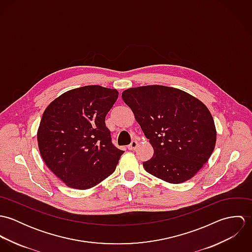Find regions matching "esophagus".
<instances>
[{
  "instance_id": "esophagus-1",
  "label": "esophagus",
  "mask_w": 252,
  "mask_h": 252,
  "mask_svg": "<svg viewBox=\"0 0 252 252\" xmlns=\"http://www.w3.org/2000/svg\"><path fill=\"white\" fill-rule=\"evenodd\" d=\"M137 146H138V143L135 142V141H133L131 144L128 145V149H129V150H136Z\"/></svg>"
}]
</instances>
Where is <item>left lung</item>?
Listing matches in <instances>:
<instances>
[{
    "label": "left lung",
    "instance_id": "1",
    "mask_svg": "<svg viewBox=\"0 0 252 252\" xmlns=\"http://www.w3.org/2000/svg\"><path fill=\"white\" fill-rule=\"evenodd\" d=\"M122 99L153 147V156L143 163L147 173L181 183L208 162L216 146V126L201 101L163 85L129 88Z\"/></svg>",
    "mask_w": 252,
    "mask_h": 252
}]
</instances>
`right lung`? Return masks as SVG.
Wrapping results in <instances>:
<instances>
[{
	"mask_svg": "<svg viewBox=\"0 0 252 252\" xmlns=\"http://www.w3.org/2000/svg\"><path fill=\"white\" fill-rule=\"evenodd\" d=\"M117 98L115 89L87 85L62 94L44 110L39 152L67 186L88 189L114 172L124 151L112 144L105 120Z\"/></svg>",
	"mask_w": 252,
	"mask_h": 252,
	"instance_id": "right-lung-1",
	"label": "right lung"
}]
</instances>
